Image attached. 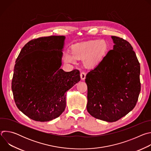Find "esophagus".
Instances as JSON below:
<instances>
[{"label": "esophagus", "instance_id": "esophagus-1", "mask_svg": "<svg viewBox=\"0 0 151 151\" xmlns=\"http://www.w3.org/2000/svg\"><path fill=\"white\" fill-rule=\"evenodd\" d=\"M80 76H81V79L84 80L85 79V77H86V73L84 72H82L80 74Z\"/></svg>", "mask_w": 151, "mask_h": 151}]
</instances>
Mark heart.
<instances>
[{"instance_id": "heart-1", "label": "heart", "mask_w": 151, "mask_h": 151, "mask_svg": "<svg viewBox=\"0 0 151 151\" xmlns=\"http://www.w3.org/2000/svg\"><path fill=\"white\" fill-rule=\"evenodd\" d=\"M108 49L107 43L103 40H90L77 43L73 45L71 52L63 55V60L66 63L75 64L76 60H82L87 68H94L101 61Z\"/></svg>"}]
</instances>
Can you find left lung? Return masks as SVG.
<instances>
[{"label":"left lung","instance_id":"left-lung-1","mask_svg":"<svg viewBox=\"0 0 151 151\" xmlns=\"http://www.w3.org/2000/svg\"><path fill=\"white\" fill-rule=\"evenodd\" d=\"M114 48L86 76L87 109L93 117L115 122L135 107L140 92V63L131 44L112 36Z\"/></svg>","mask_w":151,"mask_h":151}]
</instances>
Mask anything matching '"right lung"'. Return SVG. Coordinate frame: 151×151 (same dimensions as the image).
Here are the masks:
<instances>
[{
    "mask_svg": "<svg viewBox=\"0 0 151 151\" xmlns=\"http://www.w3.org/2000/svg\"><path fill=\"white\" fill-rule=\"evenodd\" d=\"M64 39V36L33 39L16 60L12 80L14 101L34 121L58 118L66 108V93L81 79L79 70L66 72L60 68Z\"/></svg>",
    "mask_w": 151,
    "mask_h": 151,
    "instance_id": "right-lung-1",
    "label": "right lung"
}]
</instances>
